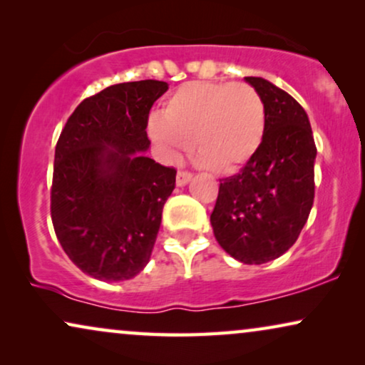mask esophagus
<instances>
[{"instance_id":"esophagus-1","label":"esophagus","mask_w":365,"mask_h":365,"mask_svg":"<svg viewBox=\"0 0 365 365\" xmlns=\"http://www.w3.org/2000/svg\"><path fill=\"white\" fill-rule=\"evenodd\" d=\"M191 179H192V174L191 173L179 171L178 176H176V184H178L179 187H182V186H186V184L191 181Z\"/></svg>"}]
</instances>
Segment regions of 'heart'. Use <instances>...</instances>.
Wrapping results in <instances>:
<instances>
[{"mask_svg":"<svg viewBox=\"0 0 365 365\" xmlns=\"http://www.w3.org/2000/svg\"><path fill=\"white\" fill-rule=\"evenodd\" d=\"M148 134L168 163H178L196 141L201 161L212 171L236 173L261 148L266 106L246 83H187L149 119Z\"/></svg>","mask_w":365,"mask_h":365,"instance_id":"1","label":"heart"}]
</instances>
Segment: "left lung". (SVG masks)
I'll return each mask as SVG.
<instances>
[{
    "mask_svg": "<svg viewBox=\"0 0 365 365\" xmlns=\"http://www.w3.org/2000/svg\"><path fill=\"white\" fill-rule=\"evenodd\" d=\"M244 81L261 94L266 134L236 176L221 179L211 226L224 251L242 264H264L297 241L314 202L317 149L307 113L264 78Z\"/></svg>",
    "mask_w": 365,
    "mask_h": 365,
    "instance_id": "1",
    "label": "left lung"
}]
</instances>
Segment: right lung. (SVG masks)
Returning <instances> with one entry per match:
<instances>
[{"label":"right lung","instance_id":"1","mask_svg":"<svg viewBox=\"0 0 365 365\" xmlns=\"http://www.w3.org/2000/svg\"><path fill=\"white\" fill-rule=\"evenodd\" d=\"M168 83L113 84L69 116L54 151L51 219L68 257L98 281L148 266L176 171L148 158V116Z\"/></svg>","mask_w":365,"mask_h":365}]
</instances>
